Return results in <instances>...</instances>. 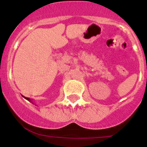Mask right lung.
<instances>
[{"mask_svg": "<svg viewBox=\"0 0 147 147\" xmlns=\"http://www.w3.org/2000/svg\"><path fill=\"white\" fill-rule=\"evenodd\" d=\"M23 98H26V100H28V101H29V102H32V103H33V102H32V100L30 99V98H26V97H25V96H23ZM33 104H34V103H33Z\"/></svg>", "mask_w": 147, "mask_h": 147, "instance_id": "1", "label": "right lung"}]
</instances>
